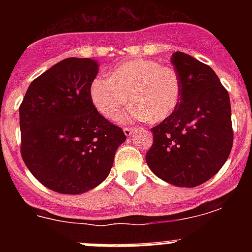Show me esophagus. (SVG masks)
Instances as JSON below:
<instances>
[{
    "label": "esophagus",
    "mask_w": 252,
    "mask_h": 252,
    "mask_svg": "<svg viewBox=\"0 0 252 252\" xmlns=\"http://www.w3.org/2000/svg\"><path fill=\"white\" fill-rule=\"evenodd\" d=\"M136 131V127H125L124 128V133L126 135L127 137H130L133 132Z\"/></svg>",
    "instance_id": "1"
}]
</instances>
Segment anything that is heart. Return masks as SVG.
<instances>
[{"label": "heart", "mask_w": 252, "mask_h": 252, "mask_svg": "<svg viewBox=\"0 0 252 252\" xmlns=\"http://www.w3.org/2000/svg\"><path fill=\"white\" fill-rule=\"evenodd\" d=\"M93 106L99 113L113 120L127 103L130 119L159 122L168 119L182 97V81L173 68L158 60L132 59L116 66L110 78H94L90 87Z\"/></svg>", "instance_id": "b5f03b06"}]
</instances>
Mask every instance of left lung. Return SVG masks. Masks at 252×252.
<instances>
[{
    "mask_svg": "<svg viewBox=\"0 0 252 252\" xmlns=\"http://www.w3.org/2000/svg\"><path fill=\"white\" fill-rule=\"evenodd\" d=\"M171 64L182 81L175 111L150 128L146 162L154 174L177 187L201 186L223 166L233 142L230 95L211 66L177 51Z\"/></svg>",
    "mask_w": 252,
    "mask_h": 252,
    "instance_id": "8db88e82",
    "label": "left lung"
}]
</instances>
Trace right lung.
I'll use <instances>...</instances> for the list:
<instances>
[{"mask_svg":"<svg viewBox=\"0 0 252 252\" xmlns=\"http://www.w3.org/2000/svg\"><path fill=\"white\" fill-rule=\"evenodd\" d=\"M98 63L66 58L31 82L20 106L21 155L46 188L82 194L103 182L125 142L91 101Z\"/></svg>","mask_w":252,"mask_h":252,"instance_id":"obj_1","label":"right lung"}]
</instances>
